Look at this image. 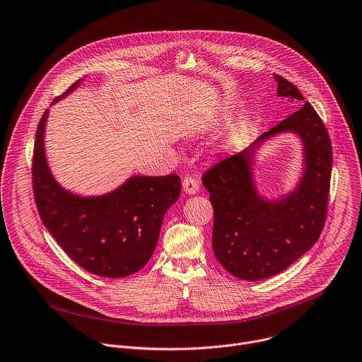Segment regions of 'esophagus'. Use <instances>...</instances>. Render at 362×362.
Segmentation results:
<instances>
[{"mask_svg": "<svg viewBox=\"0 0 362 362\" xmlns=\"http://www.w3.org/2000/svg\"><path fill=\"white\" fill-rule=\"evenodd\" d=\"M183 190L187 193V194H196L199 192V183L194 177L192 176H186L183 179Z\"/></svg>", "mask_w": 362, "mask_h": 362, "instance_id": "1", "label": "esophagus"}]
</instances>
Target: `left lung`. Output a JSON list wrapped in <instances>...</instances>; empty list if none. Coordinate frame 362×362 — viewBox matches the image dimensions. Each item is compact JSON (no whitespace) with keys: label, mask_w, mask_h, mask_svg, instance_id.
<instances>
[{"label":"left lung","mask_w":362,"mask_h":362,"mask_svg":"<svg viewBox=\"0 0 362 362\" xmlns=\"http://www.w3.org/2000/svg\"><path fill=\"white\" fill-rule=\"evenodd\" d=\"M277 93L303 103L296 85L280 75ZM280 132H294L305 144L306 169L299 187L279 202L257 196L250 168L255 148ZM332 148L327 128L310 102L249 149L214 163L203 173L214 211L211 246L217 262L234 277L256 281L276 276L308 252L327 218Z\"/></svg>","instance_id":"8db88e82"}]
</instances>
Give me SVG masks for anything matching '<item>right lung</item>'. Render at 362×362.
I'll return each instance as SVG.
<instances>
[{"label": "right lung", "instance_id": "add662e5", "mask_svg": "<svg viewBox=\"0 0 362 362\" xmlns=\"http://www.w3.org/2000/svg\"><path fill=\"white\" fill-rule=\"evenodd\" d=\"M47 116L48 109L37 128L31 170L44 226L76 264L95 276L119 279L139 272L155 252L166 210L179 199L180 177L134 176L109 194L75 196L64 190L48 169L44 152Z\"/></svg>", "mask_w": 362, "mask_h": 362}]
</instances>
